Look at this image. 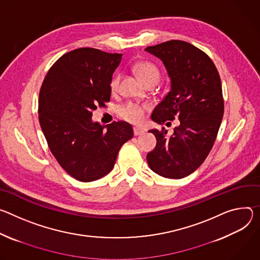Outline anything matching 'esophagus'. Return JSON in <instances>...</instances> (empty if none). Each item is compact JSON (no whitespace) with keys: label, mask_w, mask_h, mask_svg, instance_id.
Masks as SVG:
<instances>
[{"label":"esophagus","mask_w":260,"mask_h":260,"mask_svg":"<svg viewBox=\"0 0 260 260\" xmlns=\"http://www.w3.org/2000/svg\"><path fill=\"white\" fill-rule=\"evenodd\" d=\"M143 133H145V131H143L142 129L137 128V127H135V128H134V135H135V136L141 135V134H143Z\"/></svg>","instance_id":"34e87169"}]
</instances>
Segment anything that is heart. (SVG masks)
Returning <instances> with one entry per match:
<instances>
[{"mask_svg": "<svg viewBox=\"0 0 260 260\" xmlns=\"http://www.w3.org/2000/svg\"><path fill=\"white\" fill-rule=\"evenodd\" d=\"M134 70L145 84H147L149 82L158 83V81L160 80V77H161L158 67L152 63H148V62L138 63L134 66ZM120 81H121L120 74H115L111 78L109 85H110V90L112 93L118 92L119 86H120ZM146 109H147V106H141V105L134 104V103H127L126 105L122 106L119 109V114H120V117H122L124 120L129 121L134 124H138L143 120V118H145Z\"/></svg>", "mask_w": 260, "mask_h": 260, "instance_id": "1", "label": "heart"}]
</instances>
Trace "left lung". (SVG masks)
Wrapping results in <instances>:
<instances>
[{
    "instance_id": "1",
    "label": "left lung",
    "mask_w": 260,
    "mask_h": 260,
    "mask_svg": "<svg viewBox=\"0 0 260 260\" xmlns=\"http://www.w3.org/2000/svg\"><path fill=\"white\" fill-rule=\"evenodd\" d=\"M146 51L162 61L170 78V91L151 118L167 127L169 121H180L171 136L164 128L149 130L157 145L147 155L148 164L161 177L183 179L203 164L214 146L224 112L221 79L209 55L188 42L170 40Z\"/></svg>"
}]
</instances>
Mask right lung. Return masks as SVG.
I'll return each mask as SVG.
<instances>
[{
    "instance_id": "add662e5",
    "label": "right lung",
    "mask_w": 260,
    "mask_h": 260,
    "mask_svg": "<svg viewBox=\"0 0 260 260\" xmlns=\"http://www.w3.org/2000/svg\"><path fill=\"white\" fill-rule=\"evenodd\" d=\"M121 53L82 47L65 53L47 72L39 93V122L50 152L80 182H93L112 170L122 146L133 137L126 122L101 126L93 110L111 95L110 80Z\"/></svg>"
}]
</instances>
